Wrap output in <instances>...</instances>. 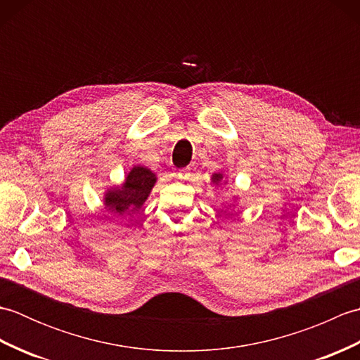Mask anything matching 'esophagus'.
<instances>
[{
    "label": "esophagus",
    "mask_w": 360,
    "mask_h": 360,
    "mask_svg": "<svg viewBox=\"0 0 360 360\" xmlns=\"http://www.w3.org/2000/svg\"><path fill=\"white\" fill-rule=\"evenodd\" d=\"M178 178L181 181H188L190 178H192V168H190V167L181 168V170L178 172Z\"/></svg>",
    "instance_id": "34e87169"
}]
</instances>
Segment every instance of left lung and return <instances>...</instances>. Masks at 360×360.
Listing matches in <instances>:
<instances>
[{"label": "left lung", "instance_id": "obj_1", "mask_svg": "<svg viewBox=\"0 0 360 360\" xmlns=\"http://www.w3.org/2000/svg\"><path fill=\"white\" fill-rule=\"evenodd\" d=\"M212 181H213V184H219L221 181H223V174L221 173H215L212 176Z\"/></svg>", "mask_w": 360, "mask_h": 360}]
</instances>
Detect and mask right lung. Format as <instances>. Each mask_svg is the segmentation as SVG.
Wrapping results in <instances>:
<instances>
[{
	"label": "right lung",
	"mask_w": 360,
	"mask_h": 360,
	"mask_svg": "<svg viewBox=\"0 0 360 360\" xmlns=\"http://www.w3.org/2000/svg\"><path fill=\"white\" fill-rule=\"evenodd\" d=\"M156 182V174L145 167H133L128 173L124 186L108 190L105 195V207L116 215H129L147 200L153 186Z\"/></svg>",
	"instance_id": "add662e5"
}]
</instances>
